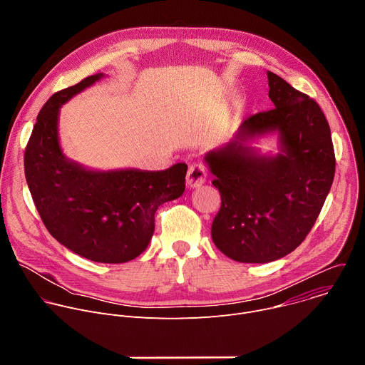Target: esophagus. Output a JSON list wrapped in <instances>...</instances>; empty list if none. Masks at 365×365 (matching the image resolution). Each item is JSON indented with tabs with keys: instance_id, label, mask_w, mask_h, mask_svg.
Wrapping results in <instances>:
<instances>
[{
	"instance_id": "34e87169",
	"label": "esophagus",
	"mask_w": 365,
	"mask_h": 365,
	"mask_svg": "<svg viewBox=\"0 0 365 365\" xmlns=\"http://www.w3.org/2000/svg\"><path fill=\"white\" fill-rule=\"evenodd\" d=\"M206 169L205 166L199 165V163H195L189 168L187 170V175H186V185L189 187H199L200 185L205 183L206 180Z\"/></svg>"
}]
</instances>
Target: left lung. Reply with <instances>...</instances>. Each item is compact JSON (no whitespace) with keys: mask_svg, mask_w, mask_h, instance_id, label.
<instances>
[{"mask_svg":"<svg viewBox=\"0 0 365 365\" xmlns=\"http://www.w3.org/2000/svg\"><path fill=\"white\" fill-rule=\"evenodd\" d=\"M267 78L274 108L244 120L232 141L205 155L222 199L212 240L240 263H270L297 248L315 225L335 175L331 128L321 107L276 73ZM274 132L281 148L276 156L247 145Z\"/></svg>","mask_w":365,"mask_h":365,"instance_id":"obj_1","label":"left lung"}]
</instances>
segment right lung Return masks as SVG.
Here are the masks:
<instances>
[{
  "instance_id": "right-lung-1",
  "label": "right lung",
  "mask_w": 365,
  "mask_h": 365,
  "mask_svg": "<svg viewBox=\"0 0 365 365\" xmlns=\"http://www.w3.org/2000/svg\"><path fill=\"white\" fill-rule=\"evenodd\" d=\"M102 78L103 73L88 76L48 98L26 147L24 172L51 237L92 262L118 264L147 248L158 207L185 192L187 166L99 172L65 158L58 133L61 107Z\"/></svg>"
}]
</instances>
